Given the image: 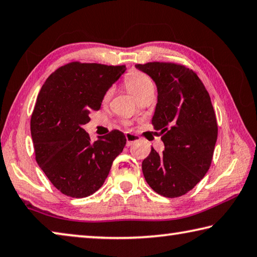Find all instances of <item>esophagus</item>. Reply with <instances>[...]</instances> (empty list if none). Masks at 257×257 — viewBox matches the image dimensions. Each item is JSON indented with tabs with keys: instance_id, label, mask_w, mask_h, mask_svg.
Segmentation results:
<instances>
[{
	"instance_id": "esophagus-1",
	"label": "esophagus",
	"mask_w": 257,
	"mask_h": 257,
	"mask_svg": "<svg viewBox=\"0 0 257 257\" xmlns=\"http://www.w3.org/2000/svg\"><path fill=\"white\" fill-rule=\"evenodd\" d=\"M125 138H126V146L130 147L132 144H134V142L139 141V138L138 136H136V134L133 133H125Z\"/></svg>"
}]
</instances>
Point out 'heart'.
<instances>
[{
    "label": "heart",
    "mask_w": 257,
    "mask_h": 257,
    "mask_svg": "<svg viewBox=\"0 0 257 257\" xmlns=\"http://www.w3.org/2000/svg\"><path fill=\"white\" fill-rule=\"evenodd\" d=\"M124 84L126 89L131 92L134 96H137V98H140L146 91L154 89L153 79H151L146 73H144V71L140 70L130 71L124 79ZM110 95L111 90H108L103 96V100L107 101L110 98Z\"/></svg>",
    "instance_id": "obj_1"
}]
</instances>
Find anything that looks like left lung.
<instances>
[{
	"mask_svg": "<svg viewBox=\"0 0 257 257\" xmlns=\"http://www.w3.org/2000/svg\"><path fill=\"white\" fill-rule=\"evenodd\" d=\"M154 79L158 102L153 120L165 149L151 148L142 162L147 183L167 198L186 195L204 178L212 164L217 121L211 98L195 71L175 62L138 64Z\"/></svg>",
	"mask_w": 257,
	"mask_h": 257,
	"instance_id": "8db88e82",
	"label": "left lung"
}]
</instances>
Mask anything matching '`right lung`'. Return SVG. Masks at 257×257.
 <instances>
[{"mask_svg":"<svg viewBox=\"0 0 257 257\" xmlns=\"http://www.w3.org/2000/svg\"><path fill=\"white\" fill-rule=\"evenodd\" d=\"M124 71L125 65L73 61L53 71L42 86L31 118L35 159L66 196L93 195L124 149L126 138L118 130L91 142L83 128Z\"/></svg>","mask_w":257,"mask_h":257,"instance_id":"1","label":"right lung"}]
</instances>
